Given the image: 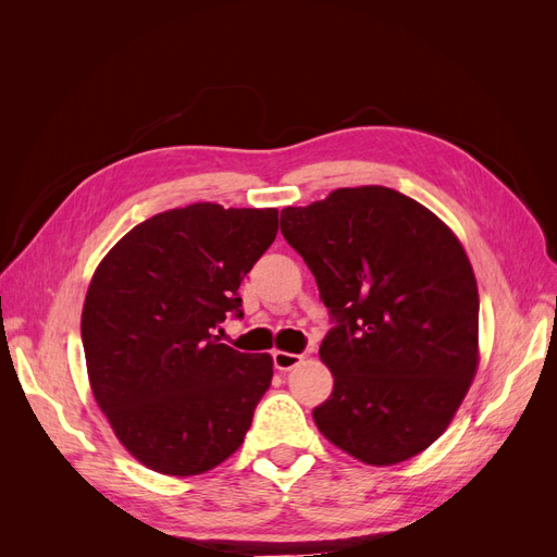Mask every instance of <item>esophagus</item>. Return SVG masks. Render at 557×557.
<instances>
[{
  "label": "esophagus",
  "instance_id": "1",
  "mask_svg": "<svg viewBox=\"0 0 557 557\" xmlns=\"http://www.w3.org/2000/svg\"><path fill=\"white\" fill-rule=\"evenodd\" d=\"M272 358L278 372H290V369H295L301 362L299 352H288V350H274Z\"/></svg>",
  "mask_w": 557,
  "mask_h": 557
}]
</instances>
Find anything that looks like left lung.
Instances as JSON below:
<instances>
[{
  "mask_svg": "<svg viewBox=\"0 0 557 557\" xmlns=\"http://www.w3.org/2000/svg\"><path fill=\"white\" fill-rule=\"evenodd\" d=\"M281 232L315 276L334 376L318 430L367 465L434 444L479 367V290L458 237L383 185L332 190L281 211Z\"/></svg>",
  "mask_w": 557,
  "mask_h": 557,
  "instance_id": "obj_1",
  "label": "left lung"
}]
</instances>
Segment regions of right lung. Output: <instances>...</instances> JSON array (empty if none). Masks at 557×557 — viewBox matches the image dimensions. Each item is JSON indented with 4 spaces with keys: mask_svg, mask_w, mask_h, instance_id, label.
Segmentation results:
<instances>
[{
    "mask_svg": "<svg viewBox=\"0 0 557 557\" xmlns=\"http://www.w3.org/2000/svg\"><path fill=\"white\" fill-rule=\"evenodd\" d=\"M278 232L276 209L197 201L132 227L90 281L81 315L92 395L148 469L205 474L244 444L272 356L221 344L239 285Z\"/></svg>",
    "mask_w": 557,
    "mask_h": 557,
    "instance_id": "right-lung-1",
    "label": "right lung"
}]
</instances>
